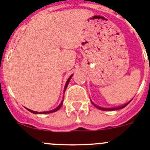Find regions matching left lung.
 Segmentation results:
<instances>
[{
    "mask_svg": "<svg viewBox=\"0 0 150 150\" xmlns=\"http://www.w3.org/2000/svg\"><path fill=\"white\" fill-rule=\"evenodd\" d=\"M131 100H132V99H131V100H129V101H128V102L127 103V104H123V105H121V106L116 107V108H102V107L98 106V105H96V104H94V103L92 102V100H91V102L92 103V104H94V106L96 107L97 108H98V109H100V110H120V109H122V108H125V107L127 106V104H129V103L130 102V101H131Z\"/></svg>",
    "mask_w": 150,
    "mask_h": 150,
    "instance_id": "obj_1",
    "label": "left lung"
}]
</instances>
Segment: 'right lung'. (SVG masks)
I'll return each instance as SVG.
<instances>
[{"label": "right lung", "instance_id": "add662e5", "mask_svg": "<svg viewBox=\"0 0 150 150\" xmlns=\"http://www.w3.org/2000/svg\"><path fill=\"white\" fill-rule=\"evenodd\" d=\"M72 75H71V76H70V77H69V79H68L67 81H66V83H65V88H64V93H65V89H66V88H67L68 85H69V81H70V79H71V78L72 77ZM62 99H64V98H62ZM62 103H63V100H62L61 103H60V104H59V106H58L57 108H55V109H53V110H49V111L37 112V111H33V110H30V109H28V108H26V109H27V110H28L29 111H30V112H31V113H33V114H50V113H53V112H56V111H57V110H59V109H60V108H61V107H62Z\"/></svg>", "mask_w": 150, "mask_h": 150}]
</instances>
